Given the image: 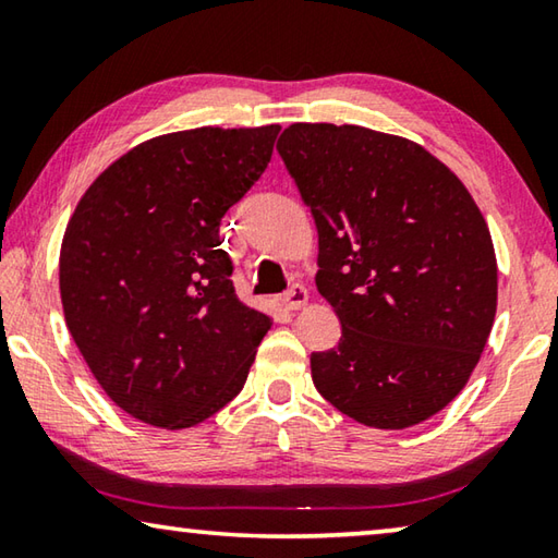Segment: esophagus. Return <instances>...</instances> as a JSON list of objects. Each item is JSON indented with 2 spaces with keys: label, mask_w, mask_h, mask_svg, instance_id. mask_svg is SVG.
I'll use <instances>...</instances> for the list:
<instances>
[{
  "label": "esophagus",
  "mask_w": 558,
  "mask_h": 558,
  "mask_svg": "<svg viewBox=\"0 0 558 558\" xmlns=\"http://www.w3.org/2000/svg\"><path fill=\"white\" fill-rule=\"evenodd\" d=\"M307 298H310L307 288L302 286V282H292V286L282 292V305L288 310H300L307 302Z\"/></svg>",
  "instance_id": "esophagus-1"
}]
</instances>
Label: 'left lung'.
Segmentation results:
<instances>
[{"label": "left lung", "mask_w": 558, "mask_h": 558, "mask_svg": "<svg viewBox=\"0 0 558 558\" xmlns=\"http://www.w3.org/2000/svg\"><path fill=\"white\" fill-rule=\"evenodd\" d=\"M278 153L319 235L317 290L342 337L313 352L317 391L369 428L401 430L468 384L497 310L489 229L421 145L359 125L298 122Z\"/></svg>", "instance_id": "1"}]
</instances>
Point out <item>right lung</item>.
<instances>
[{
  "mask_svg": "<svg viewBox=\"0 0 558 558\" xmlns=\"http://www.w3.org/2000/svg\"><path fill=\"white\" fill-rule=\"evenodd\" d=\"M280 125L196 128L110 165L61 245L65 325L122 411L189 428L239 396L270 317L243 305L226 211L258 182Z\"/></svg>",
  "mask_w": 558,
  "mask_h": 558,
  "instance_id": "1",
  "label": "right lung"
}]
</instances>
